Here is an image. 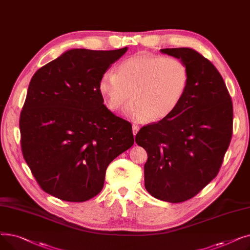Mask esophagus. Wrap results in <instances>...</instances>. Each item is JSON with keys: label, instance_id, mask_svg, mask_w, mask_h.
Segmentation results:
<instances>
[{"label": "esophagus", "instance_id": "1", "mask_svg": "<svg viewBox=\"0 0 250 250\" xmlns=\"http://www.w3.org/2000/svg\"><path fill=\"white\" fill-rule=\"evenodd\" d=\"M139 129H140V126L138 125H133V133H134V135H136L139 132Z\"/></svg>", "mask_w": 250, "mask_h": 250}]
</instances>
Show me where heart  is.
<instances>
[{
  "label": "heart",
  "mask_w": 250,
  "mask_h": 250,
  "mask_svg": "<svg viewBox=\"0 0 250 250\" xmlns=\"http://www.w3.org/2000/svg\"><path fill=\"white\" fill-rule=\"evenodd\" d=\"M188 83L189 71L181 60L140 52L122 61L115 73H103L98 90L111 111H120L130 97L127 116L157 122L176 109Z\"/></svg>",
  "instance_id": "b5f03b06"
}]
</instances>
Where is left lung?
<instances>
[{"mask_svg":"<svg viewBox=\"0 0 250 250\" xmlns=\"http://www.w3.org/2000/svg\"><path fill=\"white\" fill-rule=\"evenodd\" d=\"M161 51L188 65V87L176 109L143 126L136 143L148 154L144 166L147 191L161 201L182 203L217 176L232 138L233 105L221 74L199 51Z\"/></svg>","mask_w":250,"mask_h":250,"instance_id":"1","label":"left lung"}]
</instances>
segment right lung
Instances as JSON below:
<instances>
[{"mask_svg":"<svg viewBox=\"0 0 250 250\" xmlns=\"http://www.w3.org/2000/svg\"><path fill=\"white\" fill-rule=\"evenodd\" d=\"M126 50L71 49L33 75L20 113L21 150L48 194L73 203L94 198L109 163L133 146L132 124L108 110L98 90Z\"/></svg>","mask_w":250,"mask_h":250,"instance_id":"obj_1","label":"right lung"}]
</instances>
